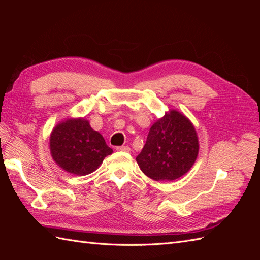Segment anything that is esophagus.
I'll return each mask as SVG.
<instances>
[{"instance_id":"esophagus-1","label":"esophagus","mask_w":260,"mask_h":260,"mask_svg":"<svg viewBox=\"0 0 260 260\" xmlns=\"http://www.w3.org/2000/svg\"><path fill=\"white\" fill-rule=\"evenodd\" d=\"M117 151H122V152H130L131 148L129 146H118Z\"/></svg>"}]
</instances>
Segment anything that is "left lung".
Returning <instances> with one entry per match:
<instances>
[{
  "instance_id": "1",
  "label": "left lung",
  "mask_w": 260,
  "mask_h": 260,
  "mask_svg": "<svg viewBox=\"0 0 260 260\" xmlns=\"http://www.w3.org/2000/svg\"><path fill=\"white\" fill-rule=\"evenodd\" d=\"M193 123L171 109L149 129L146 143L137 156L143 174L155 181H172L185 175L199 155Z\"/></svg>"
}]
</instances>
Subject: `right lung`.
<instances>
[{
	"label": "right lung",
	"instance_id": "add662e5",
	"mask_svg": "<svg viewBox=\"0 0 260 260\" xmlns=\"http://www.w3.org/2000/svg\"><path fill=\"white\" fill-rule=\"evenodd\" d=\"M50 151L61 169L76 176L95 171L105 157L113 153L101 133L93 130L84 118H69L54 127Z\"/></svg>",
	"mask_w": 260,
	"mask_h": 260
}]
</instances>
